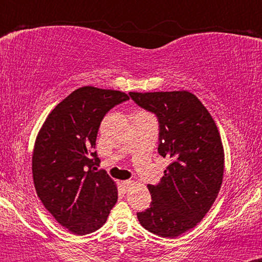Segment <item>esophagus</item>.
I'll return each mask as SVG.
<instances>
[{"mask_svg":"<svg viewBox=\"0 0 262 262\" xmlns=\"http://www.w3.org/2000/svg\"><path fill=\"white\" fill-rule=\"evenodd\" d=\"M122 185H124V187H126V189H127V187H130V186L134 185V181H132V180H125V181H122Z\"/></svg>","mask_w":262,"mask_h":262,"instance_id":"1","label":"esophagus"}]
</instances>
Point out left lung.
<instances>
[{"instance_id": "8db88e82", "label": "left lung", "mask_w": 262, "mask_h": 262, "mask_svg": "<svg viewBox=\"0 0 262 262\" xmlns=\"http://www.w3.org/2000/svg\"><path fill=\"white\" fill-rule=\"evenodd\" d=\"M140 106L158 116V153L171 163L159 185H147L152 206L137 218L163 238H175L198 226L216 201L223 181L224 149L216 122L187 91L130 92Z\"/></svg>"}]
</instances>
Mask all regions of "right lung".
Returning <instances> with one entry per match:
<instances>
[{"mask_svg": "<svg viewBox=\"0 0 262 262\" xmlns=\"http://www.w3.org/2000/svg\"><path fill=\"white\" fill-rule=\"evenodd\" d=\"M130 99L114 89L84 85L51 110L34 143L32 171L36 193L57 223L84 235L104 226L118 202V186L94 171L93 152L104 115Z\"/></svg>", "mask_w": 262, "mask_h": 262, "instance_id": "obj_1", "label": "right lung"}]
</instances>
